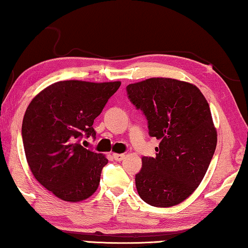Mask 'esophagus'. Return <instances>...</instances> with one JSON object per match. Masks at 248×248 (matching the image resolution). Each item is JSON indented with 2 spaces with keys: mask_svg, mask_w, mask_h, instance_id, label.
Segmentation results:
<instances>
[{
  "mask_svg": "<svg viewBox=\"0 0 248 248\" xmlns=\"http://www.w3.org/2000/svg\"><path fill=\"white\" fill-rule=\"evenodd\" d=\"M125 156L124 154H113V159L116 161H121Z\"/></svg>",
  "mask_w": 248,
  "mask_h": 248,
  "instance_id": "obj_1",
  "label": "esophagus"
}]
</instances>
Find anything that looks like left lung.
Here are the masks:
<instances>
[{
    "instance_id": "obj_1",
    "label": "left lung",
    "mask_w": 248,
    "mask_h": 248,
    "mask_svg": "<svg viewBox=\"0 0 248 248\" xmlns=\"http://www.w3.org/2000/svg\"><path fill=\"white\" fill-rule=\"evenodd\" d=\"M125 89L145 114L149 136L160 139L156 157L141 158L135 178L140 198L155 207L178 205L201 184L215 153L217 134L208 102L194 84L169 78H151Z\"/></svg>"
}]
</instances>
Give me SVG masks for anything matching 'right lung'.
<instances>
[{"mask_svg":"<svg viewBox=\"0 0 248 248\" xmlns=\"http://www.w3.org/2000/svg\"><path fill=\"white\" fill-rule=\"evenodd\" d=\"M120 84L59 81L29 105L22 124L25 157L35 179L62 201H83L97 190L108 159L80 142L95 138L93 121Z\"/></svg>","mask_w":248,"mask_h":248,"instance_id":"obj_1","label":"right lung"}]
</instances>
